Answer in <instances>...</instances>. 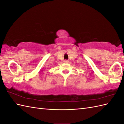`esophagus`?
Listing matches in <instances>:
<instances>
[{"instance_id":"34e87169","label":"esophagus","mask_w":124,"mask_h":124,"mask_svg":"<svg viewBox=\"0 0 124 124\" xmlns=\"http://www.w3.org/2000/svg\"><path fill=\"white\" fill-rule=\"evenodd\" d=\"M64 63H68V61L67 60H64Z\"/></svg>"}]
</instances>
